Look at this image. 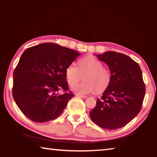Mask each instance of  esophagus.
<instances>
[{"mask_svg": "<svg viewBox=\"0 0 157 157\" xmlns=\"http://www.w3.org/2000/svg\"><path fill=\"white\" fill-rule=\"evenodd\" d=\"M76 96H78L81 98H83V99H86L87 98V96H85V95H76Z\"/></svg>", "mask_w": 157, "mask_h": 157, "instance_id": "esophagus-1", "label": "esophagus"}]
</instances>
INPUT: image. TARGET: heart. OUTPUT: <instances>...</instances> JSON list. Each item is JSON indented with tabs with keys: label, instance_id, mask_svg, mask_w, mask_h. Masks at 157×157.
Returning <instances> with one entry per match:
<instances>
[{
	"label": "heart",
	"instance_id": "obj_1",
	"mask_svg": "<svg viewBox=\"0 0 157 157\" xmlns=\"http://www.w3.org/2000/svg\"><path fill=\"white\" fill-rule=\"evenodd\" d=\"M100 61L94 57H85L78 60V66L71 63L66 69V78L73 86L84 75V81L74 85L73 91L79 95H86L95 90L96 93L104 91L110 84L111 75L107 68L102 66Z\"/></svg>",
	"mask_w": 157,
	"mask_h": 157
}]
</instances>
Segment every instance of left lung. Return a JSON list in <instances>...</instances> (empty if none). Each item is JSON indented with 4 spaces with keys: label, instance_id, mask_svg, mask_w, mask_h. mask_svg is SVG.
Segmentation results:
<instances>
[{
    "label": "left lung",
    "instance_id": "1",
    "mask_svg": "<svg viewBox=\"0 0 157 157\" xmlns=\"http://www.w3.org/2000/svg\"><path fill=\"white\" fill-rule=\"evenodd\" d=\"M107 63L111 79L102 96L98 98L90 111L94 123L106 129H116L126 125L141 109L145 84L139 65L126 55L111 51L97 55Z\"/></svg>",
    "mask_w": 157,
    "mask_h": 157
}]
</instances>
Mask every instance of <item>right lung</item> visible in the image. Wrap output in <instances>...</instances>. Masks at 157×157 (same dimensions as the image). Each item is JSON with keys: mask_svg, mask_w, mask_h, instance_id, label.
Masks as SVG:
<instances>
[{"mask_svg": "<svg viewBox=\"0 0 157 157\" xmlns=\"http://www.w3.org/2000/svg\"><path fill=\"white\" fill-rule=\"evenodd\" d=\"M79 53L52 43L26 49L13 73L12 95L22 113L36 123L55 120L74 94L66 69ZM63 90V94L58 91Z\"/></svg>", "mask_w": 157, "mask_h": 157, "instance_id": "1", "label": "right lung"}]
</instances>
